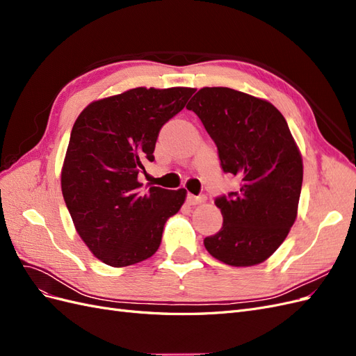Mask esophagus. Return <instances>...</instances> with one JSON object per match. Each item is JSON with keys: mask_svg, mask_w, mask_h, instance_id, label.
<instances>
[{"mask_svg": "<svg viewBox=\"0 0 356 356\" xmlns=\"http://www.w3.org/2000/svg\"><path fill=\"white\" fill-rule=\"evenodd\" d=\"M202 202H204V197H197V196H193V195L187 196V203L191 204V207H193V204H199Z\"/></svg>", "mask_w": 356, "mask_h": 356, "instance_id": "1", "label": "esophagus"}]
</instances>
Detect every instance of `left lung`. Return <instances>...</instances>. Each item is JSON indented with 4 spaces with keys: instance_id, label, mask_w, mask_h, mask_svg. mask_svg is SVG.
Returning a JSON list of instances; mask_svg holds the SVG:
<instances>
[{
    "instance_id": "8db88e82",
    "label": "left lung",
    "mask_w": 356,
    "mask_h": 356,
    "mask_svg": "<svg viewBox=\"0 0 356 356\" xmlns=\"http://www.w3.org/2000/svg\"><path fill=\"white\" fill-rule=\"evenodd\" d=\"M217 144L221 168L241 179V190L215 204L222 227L204 238L224 264L266 261L293 227L303 182V159L286 120L273 104L229 88H203L187 105Z\"/></svg>"
}]
</instances>
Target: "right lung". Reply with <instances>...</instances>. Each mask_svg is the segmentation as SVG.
I'll return each instance as SVG.
<instances>
[{
  "label": "right lung",
  "mask_w": 356,
  "mask_h": 356,
  "mask_svg": "<svg viewBox=\"0 0 356 356\" xmlns=\"http://www.w3.org/2000/svg\"><path fill=\"white\" fill-rule=\"evenodd\" d=\"M193 88H135L90 102L75 120L60 172L74 227L105 264L126 267L152 257L166 221L187 191L141 188L138 174L154 160L161 126L184 108Z\"/></svg>",
  "instance_id": "1"
}]
</instances>
